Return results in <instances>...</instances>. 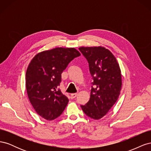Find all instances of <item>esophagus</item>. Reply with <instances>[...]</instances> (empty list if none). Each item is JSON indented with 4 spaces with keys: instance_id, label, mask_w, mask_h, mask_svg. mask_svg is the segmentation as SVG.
Returning <instances> with one entry per match:
<instances>
[{
    "instance_id": "esophagus-1",
    "label": "esophagus",
    "mask_w": 151,
    "mask_h": 151,
    "mask_svg": "<svg viewBox=\"0 0 151 151\" xmlns=\"http://www.w3.org/2000/svg\"><path fill=\"white\" fill-rule=\"evenodd\" d=\"M77 93H72L70 94L72 98H75L77 96Z\"/></svg>"
}]
</instances>
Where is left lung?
<instances>
[{
	"label": "left lung",
	"mask_w": 151,
	"mask_h": 151,
	"mask_svg": "<svg viewBox=\"0 0 151 151\" xmlns=\"http://www.w3.org/2000/svg\"><path fill=\"white\" fill-rule=\"evenodd\" d=\"M79 50L89 63L93 79L89 101L81 107L87 116L99 120L109 111L119 96L121 70L116 58L108 49L83 47Z\"/></svg>",
	"instance_id": "obj_1"
}]
</instances>
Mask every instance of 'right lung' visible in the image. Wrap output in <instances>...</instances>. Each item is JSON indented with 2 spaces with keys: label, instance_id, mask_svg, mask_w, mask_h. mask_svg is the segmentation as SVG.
Segmentation results:
<instances>
[{
  "label": "right lung",
  "instance_id": "right-lung-1",
  "mask_svg": "<svg viewBox=\"0 0 151 151\" xmlns=\"http://www.w3.org/2000/svg\"><path fill=\"white\" fill-rule=\"evenodd\" d=\"M81 53L74 48H55L38 53L26 73V87L36 112L47 120L60 116L68 102L58 86L62 73Z\"/></svg>",
  "mask_w": 151,
  "mask_h": 151
}]
</instances>
